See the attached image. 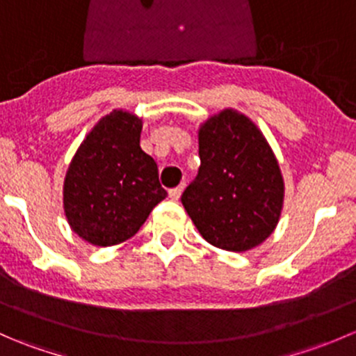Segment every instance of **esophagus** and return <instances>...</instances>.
<instances>
[{
    "label": "esophagus",
    "mask_w": 356,
    "mask_h": 356,
    "mask_svg": "<svg viewBox=\"0 0 356 356\" xmlns=\"http://www.w3.org/2000/svg\"><path fill=\"white\" fill-rule=\"evenodd\" d=\"M182 191H184V184L177 186V188H172L170 191H168V196H170L172 200H179V198H181Z\"/></svg>",
    "instance_id": "1"
}]
</instances>
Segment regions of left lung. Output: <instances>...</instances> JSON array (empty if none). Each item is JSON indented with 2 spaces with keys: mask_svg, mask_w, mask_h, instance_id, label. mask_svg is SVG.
Here are the masks:
<instances>
[{
  "mask_svg": "<svg viewBox=\"0 0 356 356\" xmlns=\"http://www.w3.org/2000/svg\"><path fill=\"white\" fill-rule=\"evenodd\" d=\"M200 170L181 201L200 234L227 251H246L274 232L284 201L279 163L257 125L224 110L200 129Z\"/></svg>",
  "mask_w": 356,
  "mask_h": 356,
  "instance_id": "1",
  "label": "left lung"
}]
</instances>
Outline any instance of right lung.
<instances>
[{
	"label": "right lung",
	"instance_id": "obj_1",
	"mask_svg": "<svg viewBox=\"0 0 356 356\" xmlns=\"http://www.w3.org/2000/svg\"><path fill=\"white\" fill-rule=\"evenodd\" d=\"M143 122L113 110L86 136L67 170L63 208L72 231L95 246L127 241L167 191L139 146Z\"/></svg>",
	"mask_w": 356,
	"mask_h": 356
}]
</instances>
